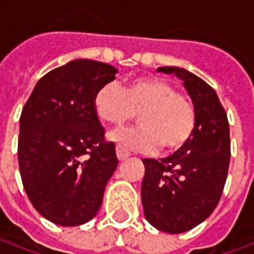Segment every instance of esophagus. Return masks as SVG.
Returning <instances> with one entry per match:
<instances>
[{
	"mask_svg": "<svg viewBox=\"0 0 254 254\" xmlns=\"http://www.w3.org/2000/svg\"><path fill=\"white\" fill-rule=\"evenodd\" d=\"M116 152H117V158H118L120 160H125L127 158H129V155H130V152L127 151L125 148H122L121 145H117Z\"/></svg>",
	"mask_w": 254,
	"mask_h": 254,
	"instance_id": "esophagus-1",
	"label": "esophagus"
}]
</instances>
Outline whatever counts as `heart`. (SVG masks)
Returning <instances> with one entry per match:
<instances>
[{"label": "heart", "mask_w": 254, "mask_h": 254, "mask_svg": "<svg viewBox=\"0 0 254 254\" xmlns=\"http://www.w3.org/2000/svg\"><path fill=\"white\" fill-rule=\"evenodd\" d=\"M96 114L103 121L122 125L136 114L138 127H122L110 133L122 148L155 152L176 151L190 138L196 125V111L185 95L156 76L140 77L121 88L116 83L100 87L95 94Z\"/></svg>", "instance_id": "1"}]
</instances>
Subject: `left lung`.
<instances>
[{"instance_id": "obj_1", "label": "left lung", "mask_w": 254, "mask_h": 254, "mask_svg": "<svg viewBox=\"0 0 254 254\" xmlns=\"http://www.w3.org/2000/svg\"><path fill=\"white\" fill-rule=\"evenodd\" d=\"M184 80L196 111L190 138L163 159H143L144 215L160 231L180 234L213 212L223 193L230 165L227 114L215 89L196 74L177 66L158 67Z\"/></svg>"}]
</instances>
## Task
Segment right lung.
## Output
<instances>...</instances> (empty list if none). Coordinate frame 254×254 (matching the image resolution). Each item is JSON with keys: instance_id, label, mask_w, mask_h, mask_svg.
<instances>
[{"instance_id": "right-lung-1", "label": "right lung", "mask_w": 254, "mask_h": 254, "mask_svg": "<svg viewBox=\"0 0 254 254\" xmlns=\"http://www.w3.org/2000/svg\"><path fill=\"white\" fill-rule=\"evenodd\" d=\"M117 72L99 61H70L46 73L23 107L20 176L31 204L53 223H87L102 205L118 159L116 144L106 141L94 98Z\"/></svg>"}]
</instances>
